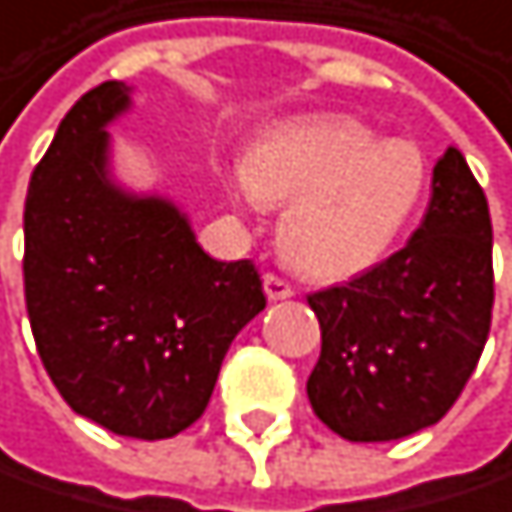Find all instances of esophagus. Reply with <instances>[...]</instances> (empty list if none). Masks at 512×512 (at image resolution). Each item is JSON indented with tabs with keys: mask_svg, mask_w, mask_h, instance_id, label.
Here are the masks:
<instances>
[{
	"mask_svg": "<svg viewBox=\"0 0 512 512\" xmlns=\"http://www.w3.org/2000/svg\"><path fill=\"white\" fill-rule=\"evenodd\" d=\"M262 286H265L268 300H286V297H291V294H294L291 283H288V280H283L280 274H271V271L262 277Z\"/></svg>",
	"mask_w": 512,
	"mask_h": 512,
	"instance_id": "esophagus-1",
	"label": "esophagus"
}]
</instances>
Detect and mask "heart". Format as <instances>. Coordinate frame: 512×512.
<instances>
[{
	"label": "heart",
	"mask_w": 512,
	"mask_h": 512,
	"mask_svg": "<svg viewBox=\"0 0 512 512\" xmlns=\"http://www.w3.org/2000/svg\"><path fill=\"white\" fill-rule=\"evenodd\" d=\"M430 164L416 141L380 138L348 114H321L271 132L247 159L244 191L283 206L280 247L312 280L374 268L416 221Z\"/></svg>",
	"instance_id": "1"
}]
</instances>
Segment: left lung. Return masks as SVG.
<instances>
[{"label": "left lung", "mask_w": 512, "mask_h": 512, "mask_svg": "<svg viewBox=\"0 0 512 512\" xmlns=\"http://www.w3.org/2000/svg\"><path fill=\"white\" fill-rule=\"evenodd\" d=\"M321 356L306 395L348 442L404 439L436 424L478 365L492 324V221L460 150L433 167L413 238L345 286L306 294Z\"/></svg>", "instance_id": "left-lung-1"}]
</instances>
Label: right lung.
Here are the masks:
<instances>
[{"mask_svg": "<svg viewBox=\"0 0 512 512\" xmlns=\"http://www.w3.org/2000/svg\"><path fill=\"white\" fill-rule=\"evenodd\" d=\"M126 105L123 82H102L64 114L26 194L23 283L70 410L156 442L203 416L232 339L268 300L250 259H212L170 203L108 182L102 126Z\"/></svg>", "mask_w": 512, "mask_h": 512, "instance_id": "add662e5", "label": "right lung"}]
</instances>
